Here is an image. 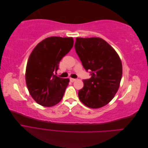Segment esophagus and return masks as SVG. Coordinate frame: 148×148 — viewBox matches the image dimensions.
Segmentation results:
<instances>
[{
  "label": "esophagus",
  "instance_id": "34e87169",
  "mask_svg": "<svg viewBox=\"0 0 148 148\" xmlns=\"http://www.w3.org/2000/svg\"><path fill=\"white\" fill-rule=\"evenodd\" d=\"M70 82H75V81L76 79H75V78H70Z\"/></svg>",
  "mask_w": 148,
  "mask_h": 148
}]
</instances>
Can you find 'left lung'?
I'll use <instances>...</instances> for the list:
<instances>
[{
	"label": "left lung",
	"mask_w": 148,
	"mask_h": 148,
	"mask_svg": "<svg viewBox=\"0 0 148 148\" xmlns=\"http://www.w3.org/2000/svg\"><path fill=\"white\" fill-rule=\"evenodd\" d=\"M76 52L91 78L83 80L78 97L83 104L100 108L113 99L122 77V65L114 49L100 38H77Z\"/></svg>",
	"instance_id": "left-lung-1"
}]
</instances>
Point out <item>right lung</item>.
Masks as SVG:
<instances>
[{"instance_id": "right-lung-1", "label": "right lung", "mask_w": 148, "mask_h": 148, "mask_svg": "<svg viewBox=\"0 0 148 148\" xmlns=\"http://www.w3.org/2000/svg\"><path fill=\"white\" fill-rule=\"evenodd\" d=\"M73 46L72 38L52 36L42 40L31 52L26 69V83L30 95L39 104L52 107L62 100L69 79L58 77L55 73Z\"/></svg>"}]
</instances>
